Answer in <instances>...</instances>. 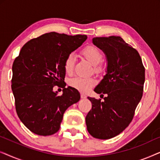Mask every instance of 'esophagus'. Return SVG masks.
Masks as SVG:
<instances>
[{
	"label": "esophagus",
	"instance_id": "34e87169",
	"mask_svg": "<svg viewBox=\"0 0 160 160\" xmlns=\"http://www.w3.org/2000/svg\"><path fill=\"white\" fill-rule=\"evenodd\" d=\"M80 95H81V98H86V95H85L84 93H81Z\"/></svg>",
	"mask_w": 160,
	"mask_h": 160
}]
</instances>
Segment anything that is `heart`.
Segmentation results:
<instances>
[{
    "label": "heart",
    "mask_w": 160,
    "mask_h": 160,
    "mask_svg": "<svg viewBox=\"0 0 160 160\" xmlns=\"http://www.w3.org/2000/svg\"><path fill=\"white\" fill-rule=\"evenodd\" d=\"M82 54L84 58L94 65V69L96 72H100L102 70V65L100 62L102 58V52L97 47L89 45L82 50ZM76 62V57L73 54H70L66 57L64 61V69L68 74H72L74 70ZM95 79L92 78L76 77L69 81V84L72 87L82 92H87L95 84Z\"/></svg>",
    "instance_id": "obj_1"
}]
</instances>
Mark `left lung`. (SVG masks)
<instances>
[{"label":"left lung","instance_id":"obj_1","mask_svg":"<svg viewBox=\"0 0 160 160\" xmlns=\"http://www.w3.org/2000/svg\"><path fill=\"white\" fill-rule=\"evenodd\" d=\"M92 41L106 54L108 67L103 79L95 88L103 100L88 97L92 109L86 124L92 137L109 139L132 122L143 95L145 68L137 50L120 36L96 37Z\"/></svg>","mask_w":160,"mask_h":160}]
</instances>
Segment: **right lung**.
Segmentation results:
<instances>
[{"label": "right lung", "instance_id": "1", "mask_svg": "<svg viewBox=\"0 0 160 160\" xmlns=\"http://www.w3.org/2000/svg\"><path fill=\"white\" fill-rule=\"evenodd\" d=\"M87 39L51 32L32 38L22 47L12 65V89L22 122L35 134L51 135L60 128L66 109L80 100L77 89L65 88L64 61ZM62 87V96L54 93Z\"/></svg>", "mask_w": 160, "mask_h": 160}]
</instances>
